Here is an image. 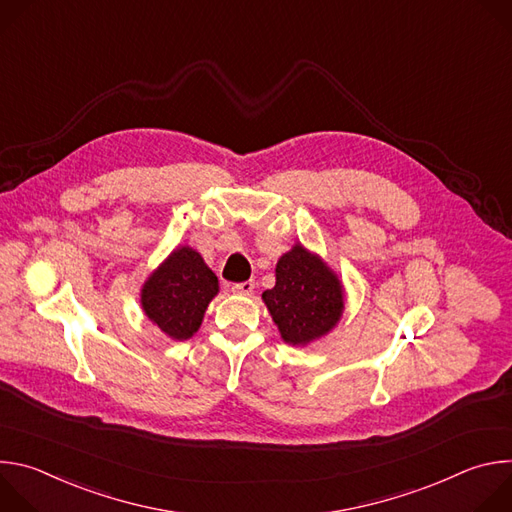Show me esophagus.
<instances>
[{"label":"esophagus","mask_w":512,"mask_h":512,"mask_svg":"<svg viewBox=\"0 0 512 512\" xmlns=\"http://www.w3.org/2000/svg\"><path fill=\"white\" fill-rule=\"evenodd\" d=\"M253 289H255V281H253V279H247V281H241V283H235V285H233L235 294H241V296H249Z\"/></svg>","instance_id":"esophagus-1"}]
</instances>
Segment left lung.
<instances>
[{"label": "left lung", "instance_id": "8db88e82", "mask_svg": "<svg viewBox=\"0 0 512 512\" xmlns=\"http://www.w3.org/2000/svg\"><path fill=\"white\" fill-rule=\"evenodd\" d=\"M338 277L302 245L285 253L275 267V285L263 302L289 344H308L336 326L344 300Z\"/></svg>", "mask_w": 512, "mask_h": 512}]
</instances>
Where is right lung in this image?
Wrapping results in <instances>:
<instances>
[{
  "mask_svg": "<svg viewBox=\"0 0 512 512\" xmlns=\"http://www.w3.org/2000/svg\"><path fill=\"white\" fill-rule=\"evenodd\" d=\"M216 291L218 279L204 259L190 247H180L145 281L141 306L162 332L186 340L200 328Z\"/></svg>",
  "mask_w": 512,
  "mask_h": 512,
  "instance_id": "right-lung-1",
  "label": "right lung"
}]
</instances>
